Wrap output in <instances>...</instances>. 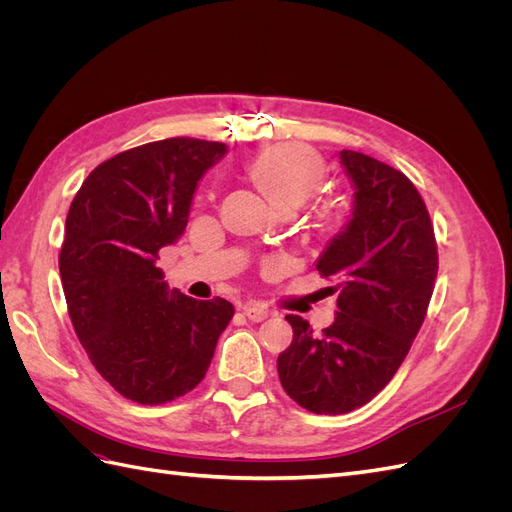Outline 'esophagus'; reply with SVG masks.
<instances>
[{
	"instance_id": "34e87169",
	"label": "esophagus",
	"mask_w": 512,
	"mask_h": 512,
	"mask_svg": "<svg viewBox=\"0 0 512 512\" xmlns=\"http://www.w3.org/2000/svg\"><path fill=\"white\" fill-rule=\"evenodd\" d=\"M243 314L250 318L252 322H262L265 318H269V309L265 307V305H260V303H250V305H245L243 307Z\"/></svg>"
}]
</instances>
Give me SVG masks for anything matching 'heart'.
Instances as JSON below:
<instances>
[{
	"mask_svg": "<svg viewBox=\"0 0 512 512\" xmlns=\"http://www.w3.org/2000/svg\"><path fill=\"white\" fill-rule=\"evenodd\" d=\"M245 177L256 190L280 211H294L305 205L324 183L327 164L312 147L303 143H280L260 151L245 164ZM316 226L337 228L342 222V207L329 203L314 211Z\"/></svg>",
	"mask_w": 512,
	"mask_h": 512,
	"instance_id": "obj_1",
	"label": "heart"
}]
</instances>
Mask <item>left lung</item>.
<instances>
[{
  "label": "left lung",
  "instance_id": "8db88e82",
  "mask_svg": "<svg viewBox=\"0 0 512 512\" xmlns=\"http://www.w3.org/2000/svg\"><path fill=\"white\" fill-rule=\"evenodd\" d=\"M354 183L352 220L329 243L316 269L337 292L331 327L314 333L286 316L290 346L277 374L290 399L316 414L365 406L391 382L427 316L438 275V245L414 183L393 166L344 149Z\"/></svg>",
  "mask_w": 512,
  "mask_h": 512
}]
</instances>
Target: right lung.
<instances>
[{
  "label": "right lung",
  "instance_id": "add662e5",
  "mask_svg": "<svg viewBox=\"0 0 512 512\" xmlns=\"http://www.w3.org/2000/svg\"><path fill=\"white\" fill-rule=\"evenodd\" d=\"M224 153V143L188 136L121 151L91 170L70 205L59 273L72 327L98 374L136 404L190 393L235 314L226 299L168 290L156 265Z\"/></svg>",
  "mask_w": 512,
  "mask_h": 512
}]
</instances>
